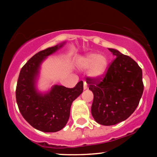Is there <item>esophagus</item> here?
Returning a JSON list of instances; mask_svg holds the SVG:
<instances>
[{
  "label": "esophagus",
  "mask_w": 157,
  "mask_h": 157,
  "mask_svg": "<svg viewBox=\"0 0 157 157\" xmlns=\"http://www.w3.org/2000/svg\"><path fill=\"white\" fill-rule=\"evenodd\" d=\"M88 88V86H87V83L86 81H83V89H86Z\"/></svg>",
  "instance_id": "esophagus-1"
}]
</instances>
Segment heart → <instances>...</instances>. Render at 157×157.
Returning <instances> with one entry per match:
<instances>
[{
  "label": "heart",
  "instance_id": "b5f03b06",
  "mask_svg": "<svg viewBox=\"0 0 157 157\" xmlns=\"http://www.w3.org/2000/svg\"><path fill=\"white\" fill-rule=\"evenodd\" d=\"M81 70H87L88 75L93 78L104 76L108 67V61L105 56L97 53H89L81 57L77 63Z\"/></svg>",
  "mask_w": 157,
  "mask_h": 157
}]
</instances>
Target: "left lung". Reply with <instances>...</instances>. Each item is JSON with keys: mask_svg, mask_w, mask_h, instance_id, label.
<instances>
[{"mask_svg": "<svg viewBox=\"0 0 157 157\" xmlns=\"http://www.w3.org/2000/svg\"><path fill=\"white\" fill-rule=\"evenodd\" d=\"M116 58L102 77H87L94 94L91 114L97 123L115 125L136 110L144 91L142 70L134 60L113 48Z\"/></svg>", "mask_w": 157, "mask_h": 157, "instance_id": "obj_1", "label": "left lung"}]
</instances>
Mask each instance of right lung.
Here are the masks:
<instances>
[{
    "instance_id": "1",
    "label": "right lung",
    "mask_w": 157,
    "mask_h": 157,
    "mask_svg": "<svg viewBox=\"0 0 157 157\" xmlns=\"http://www.w3.org/2000/svg\"><path fill=\"white\" fill-rule=\"evenodd\" d=\"M63 44L40 51L31 57L21 68L17 82L16 97L19 111L30 125L44 132H56L66 126L72 102L83 90L82 81L72 89L55 85L45 94L36 89L40 63Z\"/></svg>"
}]
</instances>
